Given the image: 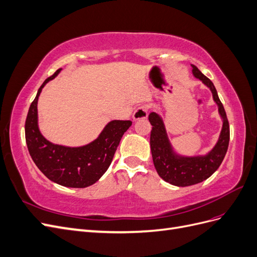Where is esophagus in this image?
Segmentation results:
<instances>
[{
	"label": "esophagus",
	"instance_id": "esophagus-1",
	"mask_svg": "<svg viewBox=\"0 0 257 257\" xmlns=\"http://www.w3.org/2000/svg\"><path fill=\"white\" fill-rule=\"evenodd\" d=\"M148 116V107L147 106H141L138 107L137 109L133 113V120L138 121V120H144Z\"/></svg>",
	"mask_w": 257,
	"mask_h": 257
}]
</instances>
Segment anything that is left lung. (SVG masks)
<instances>
[{
    "instance_id": "left-lung-1",
    "label": "left lung",
    "mask_w": 257,
    "mask_h": 257,
    "mask_svg": "<svg viewBox=\"0 0 257 257\" xmlns=\"http://www.w3.org/2000/svg\"><path fill=\"white\" fill-rule=\"evenodd\" d=\"M192 67L193 76L211 91L223 124L219 139L211 150L200 155H183L178 153L170 144L162 116L155 111L150 112V148L154 167L163 180L176 186H189L208 179L220 167L229 144L228 120L214 84L195 65Z\"/></svg>"
}]
</instances>
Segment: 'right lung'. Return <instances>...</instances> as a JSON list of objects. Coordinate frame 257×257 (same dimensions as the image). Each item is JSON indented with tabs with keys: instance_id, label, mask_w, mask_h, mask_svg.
Here are the masks:
<instances>
[{
	"instance_id": "right-lung-1",
	"label": "right lung",
	"mask_w": 257,
	"mask_h": 257,
	"mask_svg": "<svg viewBox=\"0 0 257 257\" xmlns=\"http://www.w3.org/2000/svg\"><path fill=\"white\" fill-rule=\"evenodd\" d=\"M62 71L58 69L38 89L26 120V142L31 158L49 180L66 188H87L94 184L111 164L123 134L132 125L130 120L108 122L94 141L80 147L52 144L38 127L37 102L43 88Z\"/></svg>"
}]
</instances>
